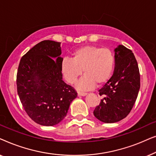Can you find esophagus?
<instances>
[{"label": "esophagus", "mask_w": 156, "mask_h": 156, "mask_svg": "<svg viewBox=\"0 0 156 156\" xmlns=\"http://www.w3.org/2000/svg\"><path fill=\"white\" fill-rule=\"evenodd\" d=\"M77 94H78L79 97H84V96H86L87 94L85 93V92H82V91H79Z\"/></svg>", "instance_id": "1"}]
</instances>
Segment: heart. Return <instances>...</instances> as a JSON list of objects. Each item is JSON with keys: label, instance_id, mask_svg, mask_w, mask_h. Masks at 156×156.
<instances>
[{"label": "heart", "instance_id": "b5f03b06", "mask_svg": "<svg viewBox=\"0 0 156 156\" xmlns=\"http://www.w3.org/2000/svg\"><path fill=\"white\" fill-rule=\"evenodd\" d=\"M115 57L108 48L94 45L84 46L76 50L71 59H65L61 70L65 80L69 84H75L84 72L78 88L89 89L95 84H104L111 78L114 71Z\"/></svg>", "mask_w": 156, "mask_h": 156}]
</instances>
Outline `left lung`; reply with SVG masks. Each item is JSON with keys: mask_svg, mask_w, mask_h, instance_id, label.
<instances>
[{"mask_svg": "<svg viewBox=\"0 0 156 156\" xmlns=\"http://www.w3.org/2000/svg\"><path fill=\"white\" fill-rule=\"evenodd\" d=\"M114 52V73L99 90L103 99L94 111L96 118L106 123L118 122L128 116L140 89L139 69L133 53L121 44Z\"/></svg>", "mask_w": 156, "mask_h": 156, "instance_id": "1", "label": "left lung"}]
</instances>
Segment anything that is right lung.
<instances>
[{
  "instance_id": "add662e5",
  "label": "right lung",
  "mask_w": 156,
  "mask_h": 156,
  "mask_svg": "<svg viewBox=\"0 0 156 156\" xmlns=\"http://www.w3.org/2000/svg\"><path fill=\"white\" fill-rule=\"evenodd\" d=\"M60 44L39 42L22 57L17 73V90L23 108L32 120L46 126L62 121L77 97L62 80Z\"/></svg>"
}]
</instances>
